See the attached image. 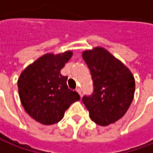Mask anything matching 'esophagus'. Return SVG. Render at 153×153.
I'll list each match as a JSON object with an SVG mask.
<instances>
[{
	"instance_id": "obj_1",
	"label": "esophagus",
	"mask_w": 153,
	"mask_h": 153,
	"mask_svg": "<svg viewBox=\"0 0 153 153\" xmlns=\"http://www.w3.org/2000/svg\"><path fill=\"white\" fill-rule=\"evenodd\" d=\"M76 91H77V92H78V93H79V94L81 95V90H80V88H79V87H78V88H77Z\"/></svg>"
}]
</instances>
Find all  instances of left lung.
I'll return each instance as SVG.
<instances>
[{"mask_svg":"<svg viewBox=\"0 0 153 153\" xmlns=\"http://www.w3.org/2000/svg\"><path fill=\"white\" fill-rule=\"evenodd\" d=\"M94 82V92L82 100L95 124H113L128 111L135 93V78L120 60L102 47L82 53Z\"/></svg>","mask_w":153,"mask_h":153,"instance_id":"8db88e82","label":"left lung"}]
</instances>
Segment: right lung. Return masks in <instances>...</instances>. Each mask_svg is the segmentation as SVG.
I'll return each instance as SVG.
<instances>
[{"label":"right lung","mask_w":153,"mask_h":153,"mask_svg":"<svg viewBox=\"0 0 153 153\" xmlns=\"http://www.w3.org/2000/svg\"><path fill=\"white\" fill-rule=\"evenodd\" d=\"M72 55L70 50L42 55L25 68L18 78L22 105L29 116L41 124L59 122L71 104L80 100L76 91L68 89V77L60 73Z\"/></svg>","instance_id":"add662e5"}]
</instances>
